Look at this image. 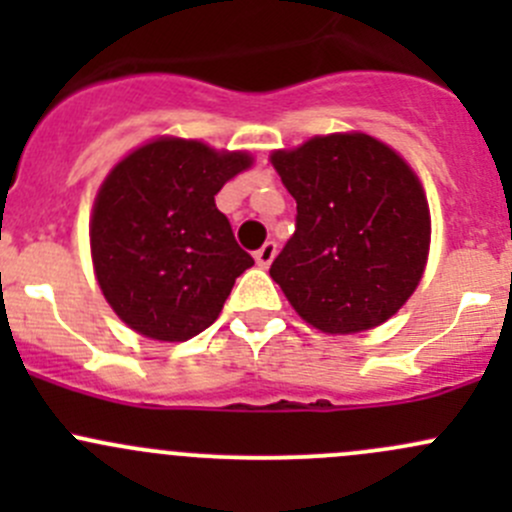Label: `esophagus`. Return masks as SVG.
Masks as SVG:
<instances>
[{"mask_svg": "<svg viewBox=\"0 0 512 512\" xmlns=\"http://www.w3.org/2000/svg\"><path fill=\"white\" fill-rule=\"evenodd\" d=\"M275 255H277V242L270 240L255 252V260H257V265H260V267H270V262L275 260Z\"/></svg>", "mask_w": 512, "mask_h": 512, "instance_id": "1", "label": "esophagus"}]
</instances>
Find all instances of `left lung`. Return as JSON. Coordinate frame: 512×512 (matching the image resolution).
Listing matches in <instances>:
<instances>
[{
    "instance_id": "8db88e82",
    "label": "left lung",
    "mask_w": 512,
    "mask_h": 512,
    "mask_svg": "<svg viewBox=\"0 0 512 512\" xmlns=\"http://www.w3.org/2000/svg\"><path fill=\"white\" fill-rule=\"evenodd\" d=\"M272 165L297 200L270 267L297 314L329 334L386 322L426 267L431 218L414 170L364 133L317 136Z\"/></svg>"
}]
</instances>
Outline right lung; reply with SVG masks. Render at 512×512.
<instances>
[{"label":"right lung","mask_w":512,"mask_h":512,"mask_svg":"<svg viewBox=\"0 0 512 512\" xmlns=\"http://www.w3.org/2000/svg\"><path fill=\"white\" fill-rule=\"evenodd\" d=\"M245 168V153L160 138L123 158L101 185L91 218L96 277L113 312L138 334L195 337L255 265L215 208L220 188Z\"/></svg>","instance_id":"1"}]
</instances>
